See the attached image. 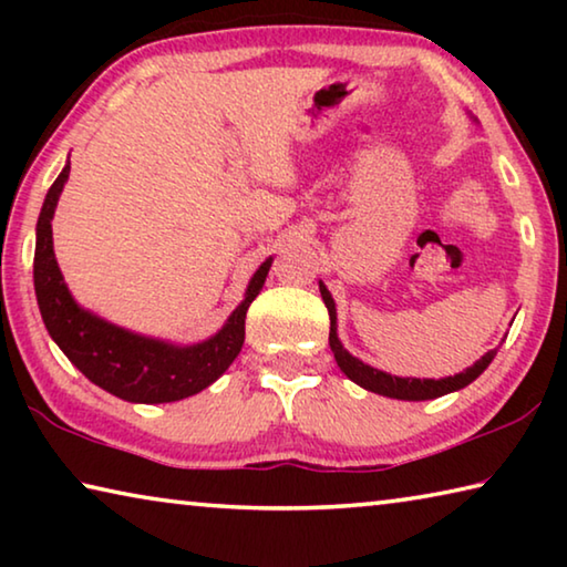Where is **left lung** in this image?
<instances>
[{
    "label": "left lung",
    "mask_w": 567,
    "mask_h": 567,
    "mask_svg": "<svg viewBox=\"0 0 567 567\" xmlns=\"http://www.w3.org/2000/svg\"><path fill=\"white\" fill-rule=\"evenodd\" d=\"M320 292H322L324 307H328V312H330V350L334 352V360H338L340 370L352 382H358L360 388L378 392V395L395 398V400H433L440 395H447V392H455L460 388L470 385V382H473L497 354V350L485 352L483 358L473 364V368H467L465 372H460V375H455V378L417 380V378L388 375V372L370 368V364H364L358 358H352V354L342 348V342L338 340V315H334V302L328 292V287H324L322 282H320Z\"/></svg>",
    "instance_id": "8db88e82"
}]
</instances>
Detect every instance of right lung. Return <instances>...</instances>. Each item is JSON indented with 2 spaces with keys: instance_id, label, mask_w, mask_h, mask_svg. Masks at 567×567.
<instances>
[{
  "instance_id": "right-lung-1",
  "label": "right lung",
  "mask_w": 567,
  "mask_h": 567,
  "mask_svg": "<svg viewBox=\"0 0 567 567\" xmlns=\"http://www.w3.org/2000/svg\"><path fill=\"white\" fill-rule=\"evenodd\" d=\"M70 177V165L54 179L37 219L34 292L52 340L94 385L130 402H175L195 395L223 375L243 350L249 302L260 295L272 257L260 265L247 285L243 305L215 338L189 348L142 338L84 312L72 300L52 249V217L56 199Z\"/></svg>"
}]
</instances>
